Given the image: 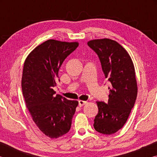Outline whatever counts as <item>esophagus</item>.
<instances>
[{
    "mask_svg": "<svg viewBox=\"0 0 157 157\" xmlns=\"http://www.w3.org/2000/svg\"><path fill=\"white\" fill-rule=\"evenodd\" d=\"M87 103L86 101H84V100H79V107H82V106L85 105Z\"/></svg>",
    "mask_w": 157,
    "mask_h": 157,
    "instance_id": "obj_1",
    "label": "esophagus"
}]
</instances>
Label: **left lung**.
Here are the masks:
<instances>
[{
  "label": "left lung",
  "mask_w": 157,
  "mask_h": 157,
  "mask_svg": "<svg viewBox=\"0 0 157 157\" xmlns=\"http://www.w3.org/2000/svg\"><path fill=\"white\" fill-rule=\"evenodd\" d=\"M87 44L97 53L111 83L108 102H96L98 113L94 127L101 134H112L125 124L135 104L138 88L134 66L129 53L116 41L94 39Z\"/></svg>",
  "instance_id": "8db88e82"
}]
</instances>
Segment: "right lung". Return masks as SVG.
Wrapping results in <instances>:
<instances>
[{"instance_id": "obj_1", "label": "right lung", "mask_w": 157, "mask_h": 157, "mask_svg": "<svg viewBox=\"0 0 157 157\" xmlns=\"http://www.w3.org/2000/svg\"><path fill=\"white\" fill-rule=\"evenodd\" d=\"M78 42L49 39L32 51L23 66L21 86L33 120L46 136L57 139L69 132L78 102L56 95L53 87L60 81L62 63Z\"/></svg>"}]
</instances>
